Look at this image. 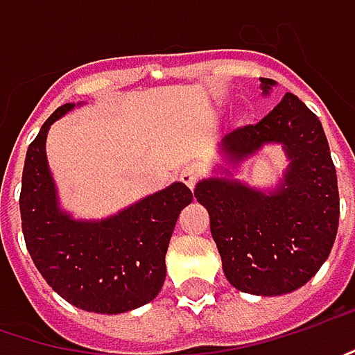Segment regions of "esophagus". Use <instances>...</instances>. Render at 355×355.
<instances>
[{
	"label": "esophagus",
	"mask_w": 355,
	"mask_h": 355,
	"mask_svg": "<svg viewBox=\"0 0 355 355\" xmlns=\"http://www.w3.org/2000/svg\"><path fill=\"white\" fill-rule=\"evenodd\" d=\"M180 180L191 190V188L196 186V182H198V169H196V167H184V169L180 171Z\"/></svg>",
	"instance_id": "obj_1"
}]
</instances>
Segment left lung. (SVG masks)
<instances>
[{"label": "left lung", "instance_id": "obj_1", "mask_svg": "<svg viewBox=\"0 0 355 355\" xmlns=\"http://www.w3.org/2000/svg\"><path fill=\"white\" fill-rule=\"evenodd\" d=\"M275 85L261 78L263 94ZM265 145H281L289 159L275 188H252L218 165L216 175L198 182L193 196L210 214L228 283L242 293L275 297L303 287L329 257L340 193L323 127L291 92L261 123L228 133L218 149L236 169Z\"/></svg>", "mask_w": 355, "mask_h": 355}]
</instances>
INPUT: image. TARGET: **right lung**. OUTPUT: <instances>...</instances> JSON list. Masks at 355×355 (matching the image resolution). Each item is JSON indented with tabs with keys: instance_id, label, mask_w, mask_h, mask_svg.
I'll return each instance as SVG.
<instances>
[{
	"instance_id": "1",
	"label": "right lung",
	"mask_w": 355,
	"mask_h": 355,
	"mask_svg": "<svg viewBox=\"0 0 355 355\" xmlns=\"http://www.w3.org/2000/svg\"><path fill=\"white\" fill-rule=\"evenodd\" d=\"M74 107H58L28 147L19 193L24 239L46 283L68 303L94 313H127L162 291L169 239L193 193L173 182L101 220H76L62 210L46 137Z\"/></svg>"
}]
</instances>
